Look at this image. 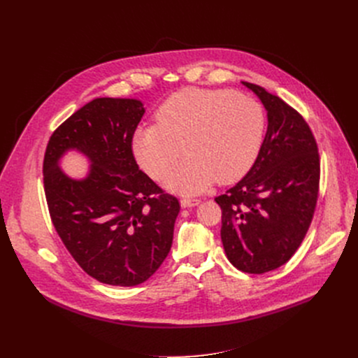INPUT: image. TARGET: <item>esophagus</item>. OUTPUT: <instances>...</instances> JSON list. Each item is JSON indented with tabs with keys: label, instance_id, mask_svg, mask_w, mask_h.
Here are the masks:
<instances>
[{
	"label": "esophagus",
	"instance_id": "34e87169",
	"mask_svg": "<svg viewBox=\"0 0 358 358\" xmlns=\"http://www.w3.org/2000/svg\"><path fill=\"white\" fill-rule=\"evenodd\" d=\"M200 199H192V197H184L181 199V206L182 208H194V206L200 204Z\"/></svg>",
	"mask_w": 358,
	"mask_h": 358
}]
</instances>
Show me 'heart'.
I'll use <instances>...</instances> for the list:
<instances>
[{
    "label": "heart",
    "mask_w": 358,
    "mask_h": 358,
    "mask_svg": "<svg viewBox=\"0 0 358 358\" xmlns=\"http://www.w3.org/2000/svg\"><path fill=\"white\" fill-rule=\"evenodd\" d=\"M266 110L252 97L229 90L184 88L157 111V124L139 127L131 149L145 171L165 177L169 189L194 194L215 180L229 184L254 165L266 134Z\"/></svg>",
    "instance_id": "b5f03b06"
}]
</instances>
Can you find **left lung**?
<instances>
[{"label":"left lung","instance_id":"1","mask_svg":"<svg viewBox=\"0 0 358 358\" xmlns=\"http://www.w3.org/2000/svg\"><path fill=\"white\" fill-rule=\"evenodd\" d=\"M243 85L267 108V134L248 174L215 200L228 259L243 273L264 274L286 264L305 239L316 209L321 161L297 110L259 85Z\"/></svg>","mask_w":358,"mask_h":358}]
</instances>
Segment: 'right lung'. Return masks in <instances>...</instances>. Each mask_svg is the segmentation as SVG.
I'll use <instances>...</instances> for the list:
<instances>
[{"instance_id":"1","label":"right lung","mask_w":358,"mask_h":358,"mask_svg":"<svg viewBox=\"0 0 358 358\" xmlns=\"http://www.w3.org/2000/svg\"><path fill=\"white\" fill-rule=\"evenodd\" d=\"M131 99H96L52 134L43 184L53 227L78 266L100 283L138 286L173 245L180 201L139 169L131 138L143 116ZM73 147L92 161L90 174L66 178L57 161Z\"/></svg>"}]
</instances>
